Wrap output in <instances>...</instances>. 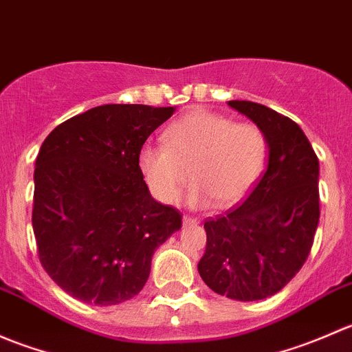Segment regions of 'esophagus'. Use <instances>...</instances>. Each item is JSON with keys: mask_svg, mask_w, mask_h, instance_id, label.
I'll return each mask as SVG.
<instances>
[{"mask_svg": "<svg viewBox=\"0 0 352 352\" xmlns=\"http://www.w3.org/2000/svg\"><path fill=\"white\" fill-rule=\"evenodd\" d=\"M199 223V219L197 218H194V216H184V225L186 226H194V225H197Z\"/></svg>", "mask_w": 352, "mask_h": 352, "instance_id": "34e87169", "label": "esophagus"}]
</instances>
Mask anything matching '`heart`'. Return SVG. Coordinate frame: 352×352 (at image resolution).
I'll return each instance as SVG.
<instances>
[{"instance_id":"1","label":"heart","mask_w":352,"mask_h":352,"mask_svg":"<svg viewBox=\"0 0 352 352\" xmlns=\"http://www.w3.org/2000/svg\"><path fill=\"white\" fill-rule=\"evenodd\" d=\"M267 151V138L257 124L196 109L166 127L163 146L141 148L138 162L162 202H175L192 172L190 204L204 206L214 199L218 206H232L257 184Z\"/></svg>"}]
</instances>
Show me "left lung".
Wrapping results in <instances>:
<instances>
[{"instance_id":"8db88e82","label":"left lung","mask_w":352,"mask_h":352,"mask_svg":"<svg viewBox=\"0 0 352 352\" xmlns=\"http://www.w3.org/2000/svg\"><path fill=\"white\" fill-rule=\"evenodd\" d=\"M269 144L267 168L245 201L204 221L199 274L214 293L239 301L281 291L303 267L320 218L318 158L301 127L265 105L230 100Z\"/></svg>"}]
</instances>
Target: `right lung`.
<instances>
[{
    "instance_id": "1",
    "label": "right lung",
    "mask_w": 352,
    "mask_h": 352,
    "mask_svg": "<svg viewBox=\"0 0 352 352\" xmlns=\"http://www.w3.org/2000/svg\"><path fill=\"white\" fill-rule=\"evenodd\" d=\"M173 107L109 104L59 124L35 160L32 226L42 267L85 303L117 305L146 285L151 257L182 228L150 196L140 151Z\"/></svg>"
}]
</instances>
